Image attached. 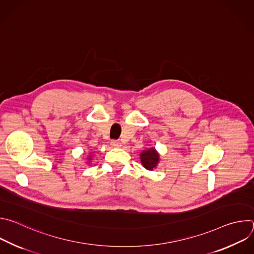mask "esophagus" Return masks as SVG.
I'll return each mask as SVG.
<instances>
[{
	"instance_id": "34e87169",
	"label": "esophagus",
	"mask_w": 254,
	"mask_h": 254,
	"mask_svg": "<svg viewBox=\"0 0 254 254\" xmlns=\"http://www.w3.org/2000/svg\"><path fill=\"white\" fill-rule=\"evenodd\" d=\"M111 146L113 148H120L122 146V142L120 140H112L111 142Z\"/></svg>"
}]
</instances>
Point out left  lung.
<instances>
[{
	"label": "left lung",
	"instance_id": "8db88e82",
	"mask_svg": "<svg viewBox=\"0 0 254 254\" xmlns=\"http://www.w3.org/2000/svg\"><path fill=\"white\" fill-rule=\"evenodd\" d=\"M139 159L143 168H146L149 171H153L157 168L160 162V154L155 147H152L148 150L141 151L139 154Z\"/></svg>",
	"mask_w": 254,
	"mask_h": 254
}]
</instances>
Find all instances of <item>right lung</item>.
Returning a JSON list of instances; mask_svg holds the SVG:
<instances>
[{
	"label": "right lung",
	"instance_id": "obj_1",
	"mask_svg": "<svg viewBox=\"0 0 254 254\" xmlns=\"http://www.w3.org/2000/svg\"><path fill=\"white\" fill-rule=\"evenodd\" d=\"M91 160H92L91 155H88V156H87V163H90V162H91Z\"/></svg>",
	"mask_w": 254,
	"mask_h": 254
}]
</instances>
